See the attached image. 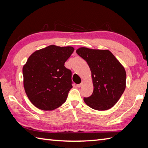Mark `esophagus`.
I'll return each mask as SVG.
<instances>
[{"label":"esophagus","mask_w":148,"mask_h":148,"mask_svg":"<svg viewBox=\"0 0 148 148\" xmlns=\"http://www.w3.org/2000/svg\"><path fill=\"white\" fill-rule=\"evenodd\" d=\"M83 82L82 81V82H81L80 84H76V86H77V87H80V86H81V85H82L83 84Z\"/></svg>","instance_id":"34e87169"}]
</instances>
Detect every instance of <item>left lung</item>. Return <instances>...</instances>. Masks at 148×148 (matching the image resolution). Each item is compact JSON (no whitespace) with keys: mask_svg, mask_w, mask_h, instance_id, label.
Returning <instances> with one entry per match:
<instances>
[{"mask_svg":"<svg viewBox=\"0 0 148 148\" xmlns=\"http://www.w3.org/2000/svg\"><path fill=\"white\" fill-rule=\"evenodd\" d=\"M76 53L89 65L93 84L92 95L84 98L91 108L106 111L115 105L126 87V72L120 62L108 49L79 48Z\"/></svg>","mask_w":148,"mask_h":148,"instance_id":"obj_1","label":"left lung"}]
</instances>
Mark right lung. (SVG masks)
Returning a JSON list of instances; mask_svg holds the SVG:
<instances>
[{"label": "right lung", "instance_id": "add662e5", "mask_svg": "<svg viewBox=\"0 0 148 148\" xmlns=\"http://www.w3.org/2000/svg\"><path fill=\"white\" fill-rule=\"evenodd\" d=\"M74 51L71 46L50 45L28 58L23 67V86L36 108L52 111L66 101L72 82L71 71L64 65Z\"/></svg>", "mask_w": 148, "mask_h": 148}]
</instances>
